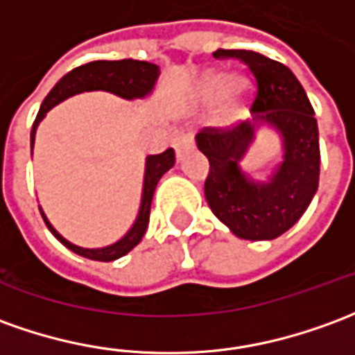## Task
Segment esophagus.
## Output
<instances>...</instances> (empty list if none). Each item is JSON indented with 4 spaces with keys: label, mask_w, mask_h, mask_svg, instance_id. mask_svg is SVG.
I'll list each match as a JSON object with an SVG mask.
<instances>
[{
    "label": "esophagus",
    "mask_w": 355,
    "mask_h": 355,
    "mask_svg": "<svg viewBox=\"0 0 355 355\" xmlns=\"http://www.w3.org/2000/svg\"><path fill=\"white\" fill-rule=\"evenodd\" d=\"M175 150H177L178 159H182L190 150H194V138L190 135L178 136L177 140H175Z\"/></svg>",
    "instance_id": "esophagus-1"
}]
</instances>
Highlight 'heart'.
<instances>
[{"instance_id":"heart-1","label":"heart","mask_w":355,"mask_h":355,"mask_svg":"<svg viewBox=\"0 0 355 355\" xmlns=\"http://www.w3.org/2000/svg\"><path fill=\"white\" fill-rule=\"evenodd\" d=\"M232 83V78H230L229 74L225 73H215L211 76H207L202 84V90H200V96H202V100L205 101H213L217 100L219 96H223L227 88ZM244 86H240V84H232V88L229 92V101H227V115L229 117H234L238 111H240V105H242V101H244Z\"/></svg>"}]
</instances>
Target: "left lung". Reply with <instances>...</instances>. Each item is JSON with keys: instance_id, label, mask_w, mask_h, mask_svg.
Segmentation results:
<instances>
[{"instance_id": "1", "label": "left lung", "mask_w": 355, "mask_h": 355, "mask_svg": "<svg viewBox=\"0 0 355 355\" xmlns=\"http://www.w3.org/2000/svg\"><path fill=\"white\" fill-rule=\"evenodd\" d=\"M215 59H240L255 80L250 121L219 130L203 128L198 150L209 159L205 200L213 215L244 240H272L294 227L319 186V130L306 90L288 67L246 49H217ZM261 125L283 138V161L267 183L254 181L239 161Z\"/></svg>"}]
</instances>
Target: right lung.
Wrapping results in <instances>:
<instances>
[{"label":"right lung","instance_id":"right-lung-1","mask_svg":"<svg viewBox=\"0 0 355 355\" xmlns=\"http://www.w3.org/2000/svg\"><path fill=\"white\" fill-rule=\"evenodd\" d=\"M159 78V67L148 63V61H136V59H121V61H92L86 65H80L73 69L71 73H67L59 83L51 88L46 100L42 101V107L38 111V117L32 125L31 132V146L34 148V136L38 130V125L42 119L46 117L49 109H53L57 103L65 101L71 96L83 94V92L103 90L111 92L119 98L125 100H144L146 96H150L153 86ZM175 165V150L169 148L163 153L157 155H148L146 157V171H144V186H142V200H140V209L136 215V220L132 227L128 229L125 236L109 244L105 248H83L76 246L73 242H69L63 238L53 225L49 223L44 209L40 207V213L44 217V223L48 225L51 234L67 246L74 254L94 259V261H115L119 257L126 255L138 242L142 240L150 223V209H152V200L155 186L159 182V178Z\"/></svg>","mask_w":355,"mask_h":355}]
</instances>
